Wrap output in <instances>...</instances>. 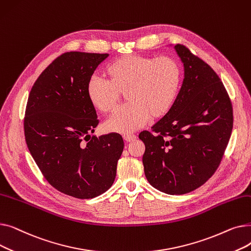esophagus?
Wrapping results in <instances>:
<instances>
[{"label":"esophagus","instance_id":"esophagus-1","mask_svg":"<svg viewBox=\"0 0 251 251\" xmlns=\"http://www.w3.org/2000/svg\"><path fill=\"white\" fill-rule=\"evenodd\" d=\"M123 138L126 142H131V141L136 139V136L134 134H125V135H123Z\"/></svg>","mask_w":251,"mask_h":251}]
</instances>
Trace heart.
I'll return each instance as SVG.
<instances>
[{
    "label": "heart",
    "instance_id": "obj_1",
    "mask_svg": "<svg viewBox=\"0 0 251 251\" xmlns=\"http://www.w3.org/2000/svg\"><path fill=\"white\" fill-rule=\"evenodd\" d=\"M107 80L91 76L87 98L97 111L112 113L124 92L126 104L105 122L110 132L129 134L149 119L164 117L172 108L181 80L178 63L171 57L128 55L116 59L104 70Z\"/></svg>",
    "mask_w": 251,
    "mask_h": 251
}]
</instances>
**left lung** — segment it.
Instances as JSON below:
<instances>
[{
	"mask_svg": "<svg viewBox=\"0 0 251 251\" xmlns=\"http://www.w3.org/2000/svg\"><path fill=\"white\" fill-rule=\"evenodd\" d=\"M184 79L171 110L139 139L146 146L144 173L151 185L171 195L204 184L218 169L233 128L232 103L217 73L182 45L174 47Z\"/></svg>",
	"mask_w": 251,
	"mask_h": 251,
	"instance_id": "obj_1",
	"label": "left lung"
}]
</instances>
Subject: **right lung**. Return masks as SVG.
Masks as SVG:
<instances>
[{
	"label": "right lung",
	"mask_w": 251,
	"mask_h": 251,
	"mask_svg": "<svg viewBox=\"0 0 251 251\" xmlns=\"http://www.w3.org/2000/svg\"><path fill=\"white\" fill-rule=\"evenodd\" d=\"M108 56L65 52L38 76L26 104L24 134L33 160L52 187L80 200L113 185L124 149L118 133L90 135L99 120L86 86Z\"/></svg>",
	"instance_id": "right-lung-1"
}]
</instances>
